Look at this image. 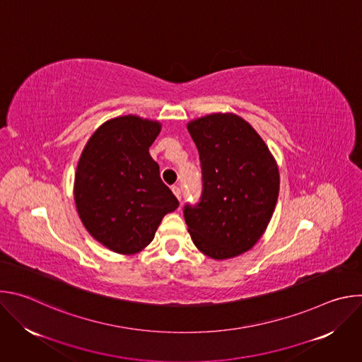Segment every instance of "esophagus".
Here are the masks:
<instances>
[{
  "label": "esophagus",
  "instance_id": "esophagus-1",
  "mask_svg": "<svg viewBox=\"0 0 362 362\" xmlns=\"http://www.w3.org/2000/svg\"><path fill=\"white\" fill-rule=\"evenodd\" d=\"M172 192L175 193V196L180 200L182 199V189H180V186H177V185H173L172 186Z\"/></svg>",
  "mask_w": 362,
  "mask_h": 362
}]
</instances>
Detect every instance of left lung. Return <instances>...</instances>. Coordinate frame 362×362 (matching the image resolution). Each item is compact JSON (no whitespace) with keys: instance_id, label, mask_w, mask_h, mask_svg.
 <instances>
[{"instance_id":"left-lung-1","label":"left lung","mask_w":362,"mask_h":362,"mask_svg":"<svg viewBox=\"0 0 362 362\" xmlns=\"http://www.w3.org/2000/svg\"><path fill=\"white\" fill-rule=\"evenodd\" d=\"M199 150L203 192L185 206L194 246L212 259L249 250L267 230L279 194V170L264 139L240 116L214 113L187 123Z\"/></svg>"}]
</instances>
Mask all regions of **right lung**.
Returning <instances> with one entry per match:
<instances>
[{
    "instance_id": "obj_1",
    "label": "right lung",
    "mask_w": 362,
    "mask_h": 362,
    "mask_svg": "<svg viewBox=\"0 0 362 362\" xmlns=\"http://www.w3.org/2000/svg\"><path fill=\"white\" fill-rule=\"evenodd\" d=\"M158 120L134 115L103 123L88 139L74 177V202L87 232L103 246L133 255L154 238L179 202L162 182L148 147Z\"/></svg>"
}]
</instances>
